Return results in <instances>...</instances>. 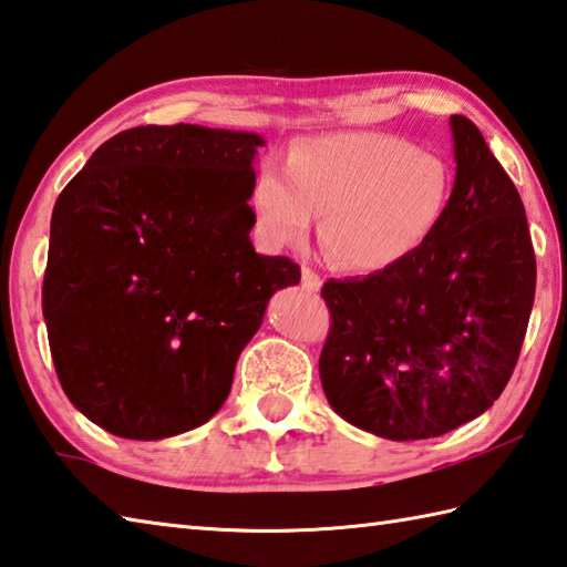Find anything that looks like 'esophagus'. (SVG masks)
Returning <instances> with one entry per match:
<instances>
[{
    "mask_svg": "<svg viewBox=\"0 0 567 567\" xmlns=\"http://www.w3.org/2000/svg\"><path fill=\"white\" fill-rule=\"evenodd\" d=\"M300 284H303V288H306V291H310V293H318L320 286H322L320 276L313 269H308V267L300 269Z\"/></svg>",
    "mask_w": 567,
    "mask_h": 567,
    "instance_id": "obj_1",
    "label": "esophagus"
}]
</instances>
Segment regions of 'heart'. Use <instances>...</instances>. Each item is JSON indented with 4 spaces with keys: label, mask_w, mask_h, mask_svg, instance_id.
<instances>
[{
    "label": "heart",
    "mask_w": 567,
    "mask_h": 567,
    "mask_svg": "<svg viewBox=\"0 0 567 567\" xmlns=\"http://www.w3.org/2000/svg\"><path fill=\"white\" fill-rule=\"evenodd\" d=\"M286 171L251 181L254 225L271 247L303 241L322 215L320 239L340 267L379 274L411 259L447 215L453 176L445 161L384 132L298 138Z\"/></svg>",
    "instance_id": "1"
}]
</instances>
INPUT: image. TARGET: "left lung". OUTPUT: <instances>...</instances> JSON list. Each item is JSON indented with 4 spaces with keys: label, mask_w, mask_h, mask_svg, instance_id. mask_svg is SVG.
<instances>
[{
    "label": "left lung",
    "mask_w": 567,
    "mask_h": 567,
    "mask_svg": "<svg viewBox=\"0 0 567 567\" xmlns=\"http://www.w3.org/2000/svg\"><path fill=\"white\" fill-rule=\"evenodd\" d=\"M455 183L437 233L399 267L328 281L320 381L332 411L389 441L450 433L509 381L536 293L524 203L462 114Z\"/></svg>",
    "instance_id": "1"
}]
</instances>
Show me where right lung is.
Returning <instances> with one entry per match:
<instances>
[{"instance_id": "right-lung-1", "label": "right lung", "mask_w": 567, "mask_h": 567, "mask_svg": "<svg viewBox=\"0 0 567 567\" xmlns=\"http://www.w3.org/2000/svg\"><path fill=\"white\" fill-rule=\"evenodd\" d=\"M254 132L134 126L51 215L43 320L65 396L100 429L161 441L207 423L298 264L254 251Z\"/></svg>"}]
</instances>
